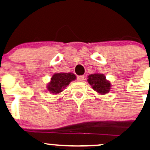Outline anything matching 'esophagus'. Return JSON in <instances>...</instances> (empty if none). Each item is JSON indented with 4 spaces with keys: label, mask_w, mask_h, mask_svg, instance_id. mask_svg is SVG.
Segmentation results:
<instances>
[{
    "label": "esophagus",
    "mask_w": 150,
    "mask_h": 150,
    "mask_svg": "<svg viewBox=\"0 0 150 150\" xmlns=\"http://www.w3.org/2000/svg\"><path fill=\"white\" fill-rule=\"evenodd\" d=\"M83 79H84L83 75L78 76H77V81H83Z\"/></svg>",
    "instance_id": "esophagus-1"
}]
</instances>
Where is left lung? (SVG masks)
I'll return each instance as SVG.
<instances>
[{"mask_svg":"<svg viewBox=\"0 0 150 150\" xmlns=\"http://www.w3.org/2000/svg\"><path fill=\"white\" fill-rule=\"evenodd\" d=\"M88 78L89 84L98 93L105 94L110 91V83L105 80V76L100 74H94L89 75Z\"/></svg>","mask_w":150,"mask_h":150,"instance_id":"left-lung-1","label":"left lung"}]
</instances>
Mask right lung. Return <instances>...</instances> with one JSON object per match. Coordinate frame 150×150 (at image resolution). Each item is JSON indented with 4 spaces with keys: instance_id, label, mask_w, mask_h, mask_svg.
<instances>
[{
    "instance_id": "right-lung-1",
    "label": "right lung",
    "mask_w": 150,
    "mask_h": 150,
    "mask_svg": "<svg viewBox=\"0 0 150 150\" xmlns=\"http://www.w3.org/2000/svg\"><path fill=\"white\" fill-rule=\"evenodd\" d=\"M76 76L71 73L55 74L51 78V81L48 84L49 91L53 93H59L68 86L71 81L74 80Z\"/></svg>"
}]
</instances>
